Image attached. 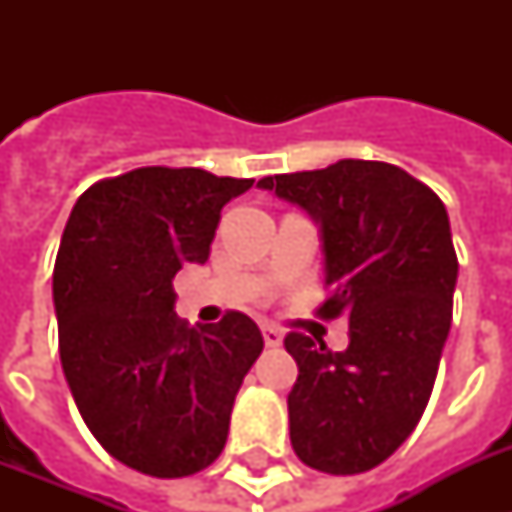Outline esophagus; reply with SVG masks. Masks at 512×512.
Wrapping results in <instances>:
<instances>
[{
  "label": "esophagus",
  "instance_id": "obj_1",
  "mask_svg": "<svg viewBox=\"0 0 512 512\" xmlns=\"http://www.w3.org/2000/svg\"><path fill=\"white\" fill-rule=\"evenodd\" d=\"M263 340L268 348H279L284 342V332L279 327H273V324H263Z\"/></svg>",
  "mask_w": 512,
  "mask_h": 512
}]
</instances>
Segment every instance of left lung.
Instances as JSON below:
<instances>
[{
  "instance_id": "obj_1",
  "label": "left lung",
  "mask_w": 512,
  "mask_h": 512,
  "mask_svg": "<svg viewBox=\"0 0 512 512\" xmlns=\"http://www.w3.org/2000/svg\"><path fill=\"white\" fill-rule=\"evenodd\" d=\"M319 228L324 319H348V348L287 335L297 382L292 449L332 476L366 473L417 428L452 327L457 255L444 201L401 167L342 159L327 170L263 177Z\"/></svg>"
}]
</instances>
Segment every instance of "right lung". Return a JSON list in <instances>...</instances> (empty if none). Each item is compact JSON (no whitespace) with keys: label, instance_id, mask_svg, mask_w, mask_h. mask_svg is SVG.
Wrapping results in <instances>:
<instances>
[{"label":"right lung","instance_id":"add662e5","mask_svg":"<svg viewBox=\"0 0 512 512\" xmlns=\"http://www.w3.org/2000/svg\"><path fill=\"white\" fill-rule=\"evenodd\" d=\"M252 183L143 167L90 185L71 209L52 273L60 364L92 436L138 473L193 476L228 441L263 335L236 311L188 327L172 279L207 263L220 212Z\"/></svg>","mask_w":512,"mask_h":512}]
</instances>
